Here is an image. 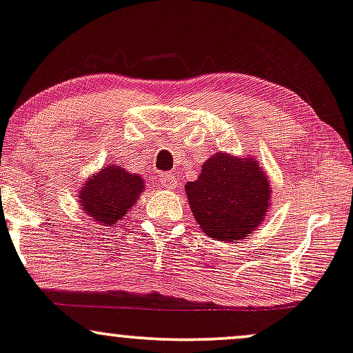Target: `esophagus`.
<instances>
[{"mask_svg":"<svg viewBox=\"0 0 353 353\" xmlns=\"http://www.w3.org/2000/svg\"><path fill=\"white\" fill-rule=\"evenodd\" d=\"M161 184H163L164 189L174 190L177 187V176L174 172H166L161 177Z\"/></svg>","mask_w":353,"mask_h":353,"instance_id":"34e87169","label":"esophagus"}]
</instances>
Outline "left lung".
Returning a JSON list of instances; mask_svg holds the SVG:
<instances>
[{
	"label": "left lung",
	"instance_id": "1",
	"mask_svg": "<svg viewBox=\"0 0 353 353\" xmlns=\"http://www.w3.org/2000/svg\"><path fill=\"white\" fill-rule=\"evenodd\" d=\"M185 194L200 230L216 241L246 239L272 207L270 181L252 156L212 154Z\"/></svg>",
	"mask_w": 353,
	"mask_h": 353
}]
</instances>
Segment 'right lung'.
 I'll use <instances>...</instances> for the list:
<instances>
[{
    "label": "right lung",
    "instance_id": "obj_1",
    "mask_svg": "<svg viewBox=\"0 0 353 353\" xmlns=\"http://www.w3.org/2000/svg\"><path fill=\"white\" fill-rule=\"evenodd\" d=\"M145 190L140 174L128 172L119 164H107L84 181L78 189L79 207L101 226L119 225L135 207Z\"/></svg>",
    "mask_w": 353,
    "mask_h": 353
}]
</instances>
